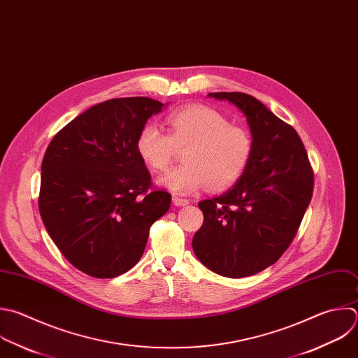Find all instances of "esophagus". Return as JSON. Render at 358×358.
Masks as SVG:
<instances>
[{
	"instance_id": "esophagus-1",
	"label": "esophagus",
	"mask_w": 358,
	"mask_h": 358,
	"mask_svg": "<svg viewBox=\"0 0 358 358\" xmlns=\"http://www.w3.org/2000/svg\"><path fill=\"white\" fill-rule=\"evenodd\" d=\"M173 203H174L176 206H185V205H188V199L180 198V196H177V195H173Z\"/></svg>"
}]
</instances>
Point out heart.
Returning <instances> with one entry per match:
<instances>
[{"mask_svg":"<svg viewBox=\"0 0 358 358\" xmlns=\"http://www.w3.org/2000/svg\"><path fill=\"white\" fill-rule=\"evenodd\" d=\"M166 124L169 135L155 124H145L136 138V152L153 171L166 170L176 149L187 148L184 164L159 177V185L176 194H192L205 185L219 191L245 174L253 156V139L246 128L229 124L220 112L205 105L178 109Z\"/></svg>","mask_w":358,"mask_h":358,"instance_id":"heart-1","label":"heart"}]
</instances>
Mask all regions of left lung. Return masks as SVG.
Wrapping results in <instances>:
<instances>
[{
	"label": "left lung",
	"mask_w": 358,
	"mask_h": 358,
	"mask_svg": "<svg viewBox=\"0 0 358 358\" xmlns=\"http://www.w3.org/2000/svg\"><path fill=\"white\" fill-rule=\"evenodd\" d=\"M239 108L253 138V156L229 191L198 203L203 223L194 234L196 259L213 273L242 278L273 266L289 248L312 199L313 171L296 131L245 92H209Z\"/></svg>",
	"instance_id": "1"
}]
</instances>
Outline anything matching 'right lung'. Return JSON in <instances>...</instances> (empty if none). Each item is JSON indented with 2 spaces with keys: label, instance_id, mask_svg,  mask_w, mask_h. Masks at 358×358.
<instances>
[{
  "label": "right lung",
  "instance_id": "obj_1",
  "mask_svg": "<svg viewBox=\"0 0 358 358\" xmlns=\"http://www.w3.org/2000/svg\"><path fill=\"white\" fill-rule=\"evenodd\" d=\"M164 103L113 98L74 117L42 162L39 212L52 241L80 271L113 278L142 257L150 226L171 195L152 187L136 138Z\"/></svg>",
  "mask_w": 358,
  "mask_h": 358
}]
</instances>
